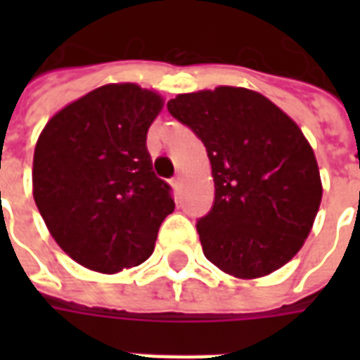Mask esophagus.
<instances>
[{"label": "esophagus", "instance_id": "34e87169", "mask_svg": "<svg viewBox=\"0 0 360 360\" xmlns=\"http://www.w3.org/2000/svg\"><path fill=\"white\" fill-rule=\"evenodd\" d=\"M181 185H183V177H181V175H175L174 179H172V186H174L175 191H179Z\"/></svg>", "mask_w": 360, "mask_h": 360}]
</instances>
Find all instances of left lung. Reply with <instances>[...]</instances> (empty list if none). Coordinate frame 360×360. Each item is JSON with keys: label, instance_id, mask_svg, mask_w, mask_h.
I'll use <instances>...</instances> for the list:
<instances>
[{"label": "left lung", "instance_id": "1", "mask_svg": "<svg viewBox=\"0 0 360 360\" xmlns=\"http://www.w3.org/2000/svg\"><path fill=\"white\" fill-rule=\"evenodd\" d=\"M168 112L202 140L211 162L214 202L196 222L205 257L237 278L290 262L321 203L318 162L301 129L245 87L177 95Z\"/></svg>", "mask_w": 360, "mask_h": 360}]
</instances>
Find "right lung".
Masks as SVG:
<instances>
[{"label": "right lung", "instance_id": "add662e5", "mask_svg": "<svg viewBox=\"0 0 360 360\" xmlns=\"http://www.w3.org/2000/svg\"><path fill=\"white\" fill-rule=\"evenodd\" d=\"M160 108L157 93L110 84L53 115L39 136L33 198L56 243L84 267L117 273L143 263L174 211L146 143Z\"/></svg>", "mask_w": 360, "mask_h": 360}]
</instances>
